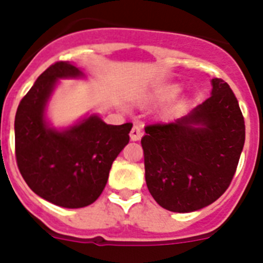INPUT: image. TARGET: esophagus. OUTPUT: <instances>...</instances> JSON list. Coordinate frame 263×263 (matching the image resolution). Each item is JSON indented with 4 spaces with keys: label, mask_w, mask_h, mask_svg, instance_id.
I'll use <instances>...</instances> for the list:
<instances>
[{
    "label": "esophagus",
    "mask_w": 263,
    "mask_h": 263,
    "mask_svg": "<svg viewBox=\"0 0 263 263\" xmlns=\"http://www.w3.org/2000/svg\"><path fill=\"white\" fill-rule=\"evenodd\" d=\"M142 129H141V126L139 125H134L133 127H132V130H130V139L132 141H139L141 139V137H142Z\"/></svg>",
    "instance_id": "obj_1"
}]
</instances>
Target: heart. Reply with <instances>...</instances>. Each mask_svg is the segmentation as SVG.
I'll return each mask as SVG.
<instances>
[{
	"label": "heart",
	"mask_w": 263,
	"mask_h": 263,
	"mask_svg": "<svg viewBox=\"0 0 263 263\" xmlns=\"http://www.w3.org/2000/svg\"><path fill=\"white\" fill-rule=\"evenodd\" d=\"M179 90H180V85H179V84H170V85H167L166 88H163L162 90L157 92V93H155L153 97H155V99H164V97H171V96H174V95L178 93Z\"/></svg>",
	"instance_id": "b5f03b06"
}]
</instances>
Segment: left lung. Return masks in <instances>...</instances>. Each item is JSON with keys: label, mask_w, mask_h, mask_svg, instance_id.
I'll return each mask as SVG.
<instances>
[{"label": "left lung", "mask_w": 263, "mask_h": 263, "mask_svg": "<svg viewBox=\"0 0 263 263\" xmlns=\"http://www.w3.org/2000/svg\"><path fill=\"white\" fill-rule=\"evenodd\" d=\"M211 97L170 124L147 125L141 139L145 178L155 201L171 212L201 210L231 184L245 143L233 90L212 79Z\"/></svg>", "instance_id": "obj_1"}]
</instances>
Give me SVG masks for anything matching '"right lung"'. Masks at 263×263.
<instances>
[{
	"label": "right lung",
	"instance_id": "add662e5",
	"mask_svg": "<svg viewBox=\"0 0 263 263\" xmlns=\"http://www.w3.org/2000/svg\"><path fill=\"white\" fill-rule=\"evenodd\" d=\"M80 78L84 72L69 62L50 66L21 100L14 121L21 175L38 196L63 208H83L99 199L133 126L108 125L97 115L66 129L51 126L46 109L53 89L60 79Z\"/></svg>",
	"mask_w": 263,
	"mask_h": 263
}]
</instances>
